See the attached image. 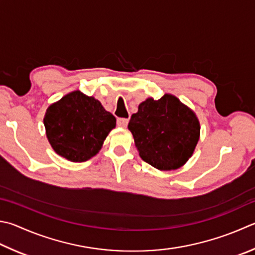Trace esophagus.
I'll return each instance as SVG.
<instances>
[{
  "mask_svg": "<svg viewBox=\"0 0 255 255\" xmlns=\"http://www.w3.org/2000/svg\"><path fill=\"white\" fill-rule=\"evenodd\" d=\"M117 125L119 127H126L128 125V119L127 118H118Z\"/></svg>",
  "mask_w": 255,
  "mask_h": 255,
  "instance_id": "1",
  "label": "esophagus"
}]
</instances>
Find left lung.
Returning <instances> with one entry per match:
<instances>
[{
	"label": "left lung",
	"mask_w": 255,
	"mask_h": 255,
	"mask_svg": "<svg viewBox=\"0 0 255 255\" xmlns=\"http://www.w3.org/2000/svg\"><path fill=\"white\" fill-rule=\"evenodd\" d=\"M128 128L142 160L160 170L176 169L186 163L200 137L195 114L172 95L141 103Z\"/></svg>",
	"instance_id": "8db88e82"
}]
</instances>
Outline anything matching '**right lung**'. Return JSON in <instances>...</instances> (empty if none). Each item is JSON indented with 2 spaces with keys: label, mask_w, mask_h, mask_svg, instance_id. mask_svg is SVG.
<instances>
[{
  "label": "right lung",
  "mask_w": 255,
  "mask_h": 255,
  "mask_svg": "<svg viewBox=\"0 0 255 255\" xmlns=\"http://www.w3.org/2000/svg\"><path fill=\"white\" fill-rule=\"evenodd\" d=\"M43 123L57 154L71 161H86L100 150L116 118L94 97L73 91L50 106Z\"/></svg>",
  "instance_id": "1"
}]
</instances>
